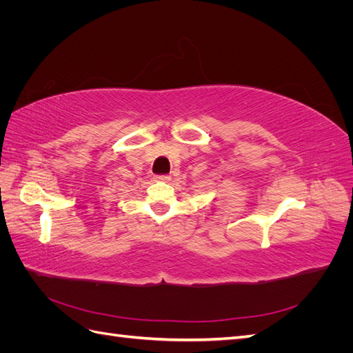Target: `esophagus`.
<instances>
[{"label":"esophagus","mask_w":353,"mask_h":353,"mask_svg":"<svg viewBox=\"0 0 353 353\" xmlns=\"http://www.w3.org/2000/svg\"><path fill=\"white\" fill-rule=\"evenodd\" d=\"M156 179L157 181H163V183H168V181H170V176L169 175H157Z\"/></svg>","instance_id":"1"}]
</instances>
